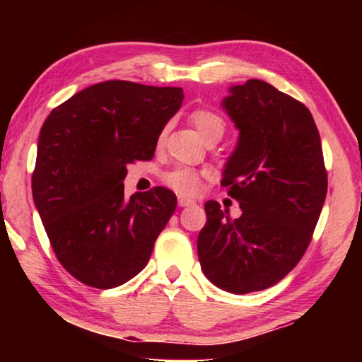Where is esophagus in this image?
I'll use <instances>...</instances> for the list:
<instances>
[{"instance_id": "34e87169", "label": "esophagus", "mask_w": 362, "mask_h": 362, "mask_svg": "<svg viewBox=\"0 0 362 362\" xmlns=\"http://www.w3.org/2000/svg\"><path fill=\"white\" fill-rule=\"evenodd\" d=\"M177 204H180L181 207H187V206H194L196 201L189 199V197H185V196H177Z\"/></svg>"}]
</instances>
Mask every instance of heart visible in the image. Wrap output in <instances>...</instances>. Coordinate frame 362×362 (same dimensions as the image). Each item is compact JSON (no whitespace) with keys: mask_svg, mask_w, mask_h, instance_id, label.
<instances>
[{"mask_svg":"<svg viewBox=\"0 0 362 362\" xmlns=\"http://www.w3.org/2000/svg\"><path fill=\"white\" fill-rule=\"evenodd\" d=\"M191 122L194 125L196 132L199 133V136L204 140V143L209 141H219L226 133V120L219 113L212 110H196L191 115ZM166 130H163L161 138L165 135ZM163 181L168 187H171L173 191L180 192L182 196L194 194L199 189L201 185V176L199 173L191 170V168H176L170 173H166L163 176Z\"/></svg>","mask_w":362,"mask_h":362,"instance_id":"obj_1","label":"heart"}]
</instances>
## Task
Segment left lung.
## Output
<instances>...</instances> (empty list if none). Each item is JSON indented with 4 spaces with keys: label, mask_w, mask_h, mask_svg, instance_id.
<instances>
[{
    "label": "left lung",
    "mask_w": 362,
    "mask_h": 362,
    "mask_svg": "<svg viewBox=\"0 0 362 362\" xmlns=\"http://www.w3.org/2000/svg\"><path fill=\"white\" fill-rule=\"evenodd\" d=\"M221 105L239 130L221 185L242 214L230 219L219 202L207 201L197 255L217 288L245 295L295 269L320 219L328 180L318 128L303 103L250 78L229 87Z\"/></svg>",
    "instance_id": "8db88e82"
}]
</instances>
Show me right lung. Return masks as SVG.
<instances>
[{"label": "right lung", "mask_w": 362, "mask_h": 362, "mask_svg": "<svg viewBox=\"0 0 362 362\" xmlns=\"http://www.w3.org/2000/svg\"><path fill=\"white\" fill-rule=\"evenodd\" d=\"M181 87L95 83L54 108L39 133L33 197L61 262L78 281L107 290L145 269L176 209L166 187L125 197L127 165L151 160L181 108Z\"/></svg>", "instance_id": "add662e5"}]
</instances>
